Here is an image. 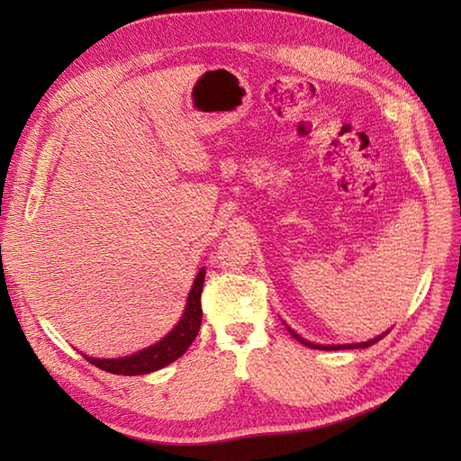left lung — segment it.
Returning <instances> with one entry per match:
<instances>
[{
    "label": "left lung",
    "mask_w": 461,
    "mask_h": 461,
    "mask_svg": "<svg viewBox=\"0 0 461 461\" xmlns=\"http://www.w3.org/2000/svg\"><path fill=\"white\" fill-rule=\"evenodd\" d=\"M289 332H291V335L295 337L299 342H303V345H307V347H311V348H321V350H339V348H366V347L375 345V342H378L382 337H384V335H380V337L372 339V340L360 342V345H329V347H325V345H312V342H309V340H305V339H301L295 330H291V329H289Z\"/></svg>",
    "instance_id": "8db88e82"
}]
</instances>
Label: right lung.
Masks as SVG:
<instances>
[{
	"mask_svg": "<svg viewBox=\"0 0 461 461\" xmlns=\"http://www.w3.org/2000/svg\"><path fill=\"white\" fill-rule=\"evenodd\" d=\"M203 277H205V269L202 267L198 276H195L180 322L162 340L156 342V345L124 358H91V357H85V358L96 368L111 372V375H122V376L149 375V372L160 370L166 365L174 362L176 358H180L194 342L202 325Z\"/></svg>",
	"mask_w": 461,
	"mask_h": 461,
	"instance_id": "right-lung-1",
	"label": "right lung"
}]
</instances>
